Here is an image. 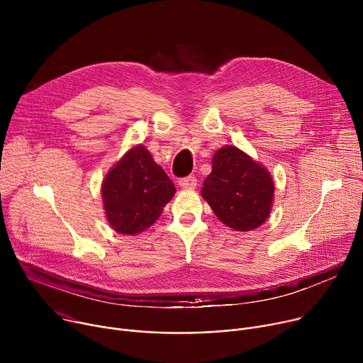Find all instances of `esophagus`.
<instances>
[{
	"mask_svg": "<svg viewBox=\"0 0 363 363\" xmlns=\"http://www.w3.org/2000/svg\"><path fill=\"white\" fill-rule=\"evenodd\" d=\"M179 186L182 189H194L196 186V178L194 175H189V177H185V178H181L178 181Z\"/></svg>",
	"mask_w": 363,
	"mask_h": 363,
	"instance_id": "obj_1",
	"label": "esophagus"
}]
</instances>
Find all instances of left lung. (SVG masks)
Masks as SVG:
<instances>
[{"label":"left lung","mask_w":363,"mask_h":363,"mask_svg":"<svg viewBox=\"0 0 363 363\" xmlns=\"http://www.w3.org/2000/svg\"><path fill=\"white\" fill-rule=\"evenodd\" d=\"M201 195L221 223L235 231H251L270 216L274 182L263 165L230 145L214 153Z\"/></svg>","instance_id":"left-lung-1"}]
</instances>
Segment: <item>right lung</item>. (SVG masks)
Masks as SVG:
<instances>
[{
	"label": "right lung",
	"instance_id": "obj_1",
	"mask_svg": "<svg viewBox=\"0 0 363 363\" xmlns=\"http://www.w3.org/2000/svg\"><path fill=\"white\" fill-rule=\"evenodd\" d=\"M175 185L143 145L129 149L101 184V198L111 227L136 235L157 221L172 199Z\"/></svg>",
	"mask_w": 363,
	"mask_h": 363
}]
</instances>
